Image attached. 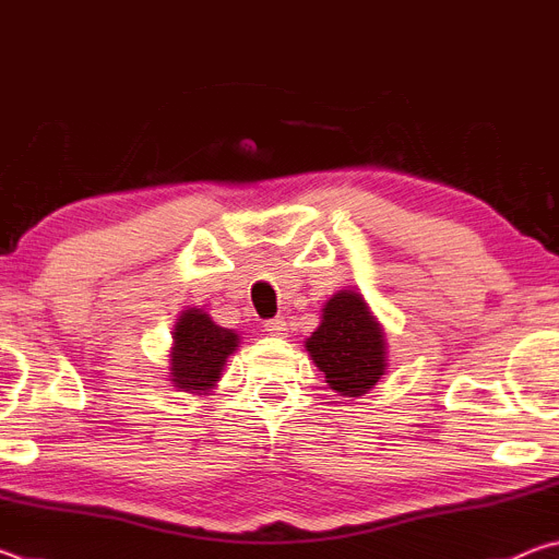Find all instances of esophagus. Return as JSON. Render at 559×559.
<instances>
[{
	"mask_svg": "<svg viewBox=\"0 0 559 559\" xmlns=\"http://www.w3.org/2000/svg\"><path fill=\"white\" fill-rule=\"evenodd\" d=\"M263 328H266V333H271V335H278V337L288 335V323L283 318H271L263 323Z\"/></svg>",
	"mask_w": 559,
	"mask_h": 559,
	"instance_id": "1",
	"label": "esophagus"
}]
</instances>
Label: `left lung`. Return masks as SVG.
Returning a JSON list of instances; mask_svg holds the SVG:
<instances>
[{
  "mask_svg": "<svg viewBox=\"0 0 559 559\" xmlns=\"http://www.w3.org/2000/svg\"><path fill=\"white\" fill-rule=\"evenodd\" d=\"M306 347L330 390L343 396L367 394L384 374L382 325L355 290H340L325 302L323 323L306 340Z\"/></svg>",
  "mask_w": 559,
  "mask_h": 559,
  "instance_id": "1",
  "label": "left lung"
}]
</instances>
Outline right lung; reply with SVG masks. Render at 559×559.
Returning <instances> with one entry per match:
<instances>
[{"label":"right lung","mask_w":559,"mask_h":559,"mask_svg":"<svg viewBox=\"0 0 559 559\" xmlns=\"http://www.w3.org/2000/svg\"><path fill=\"white\" fill-rule=\"evenodd\" d=\"M173 340L175 347L169 362L173 384L177 390L197 394L212 390L226 357L239 347V335L229 328L216 325L200 308H189L179 316Z\"/></svg>","instance_id":"1"}]
</instances>
